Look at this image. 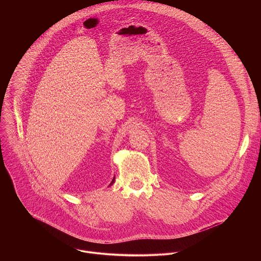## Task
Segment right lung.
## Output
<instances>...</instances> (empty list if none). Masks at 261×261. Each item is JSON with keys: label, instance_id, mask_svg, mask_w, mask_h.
<instances>
[{"label": "right lung", "instance_id": "right-lung-1", "mask_svg": "<svg viewBox=\"0 0 261 261\" xmlns=\"http://www.w3.org/2000/svg\"><path fill=\"white\" fill-rule=\"evenodd\" d=\"M115 182V177H114V179L113 180H111V182H110V185H113Z\"/></svg>", "mask_w": 261, "mask_h": 261}]
</instances>
